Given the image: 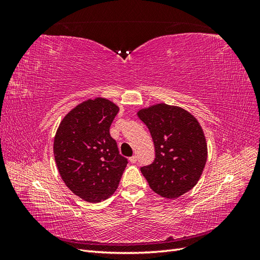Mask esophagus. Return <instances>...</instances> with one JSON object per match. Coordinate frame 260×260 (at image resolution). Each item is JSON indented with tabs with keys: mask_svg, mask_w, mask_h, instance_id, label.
Instances as JSON below:
<instances>
[{
	"mask_svg": "<svg viewBox=\"0 0 260 260\" xmlns=\"http://www.w3.org/2000/svg\"><path fill=\"white\" fill-rule=\"evenodd\" d=\"M129 159H130V162H132V164H136V162H137V160H138L137 156H131Z\"/></svg>",
	"mask_w": 260,
	"mask_h": 260,
	"instance_id": "1",
	"label": "esophagus"
}]
</instances>
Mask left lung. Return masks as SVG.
Here are the masks:
<instances>
[{
  "instance_id": "8db88e82",
  "label": "left lung",
  "mask_w": 260,
  "mask_h": 260,
  "mask_svg": "<svg viewBox=\"0 0 260 260\" xmlns=\"http://www.w3.org/2000/svg\"><path fill=\"white\" fill-rule=\"evenodd\" d=\"M138 116L151 132L154 161L141 168L149 187L177 199L199 182L207 160V144L198 119L185 109L165 103L140 109Z\"/></svg>"
}]
</instances>
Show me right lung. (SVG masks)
Returning a JSON list of instances; mask_svg holds the SVG:
<instances>
[{
  "instance_id": "right-lung-1",
  "label": "right lung",
  "mask_w": 260,
  "mask_h": 260,
  "mask_svg": "<svg viewBox=\"0 0 260 260\" xmlns=\"http://www.w3.org/2000/svg\"><path fill=\"white\" fill-rule=\"evenodd\" d=\"M119 107L103 98L73 108L59 123L54 138V157L68 188L89 203L113 195L127 167L109 128Z\"/></svg>"
}]
</instances>
